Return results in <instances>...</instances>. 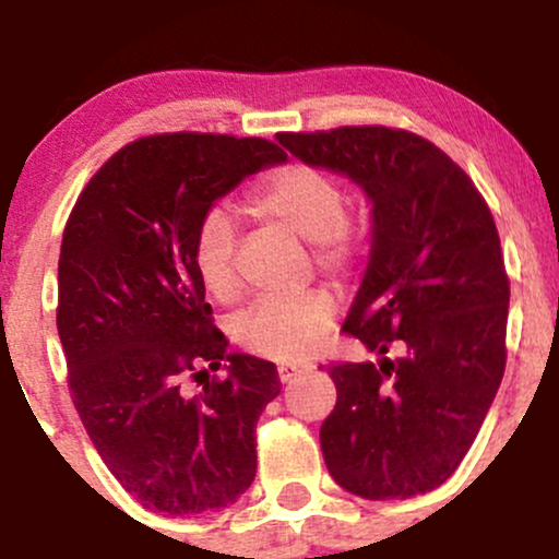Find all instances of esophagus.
I'll return each mask as SVG.
<instances>
[{"label":"esophagus","mask_w":559,"mask_h":559,"mask_svg":"<svg viewBox=\"0 0 559 559\" xmlns=\"http://www.w3.org/2000/svg\"><path fill=\"white\" fill-rule=\"evenodd\" d=\"M297 372H302V367H297V364H281V367H278V380H281V383H289V380L295 378Z\"/></svg>","instance_id":"34e87169"}]
</instances>
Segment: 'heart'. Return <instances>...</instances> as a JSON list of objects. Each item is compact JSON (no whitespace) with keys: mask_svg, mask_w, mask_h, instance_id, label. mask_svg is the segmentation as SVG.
<instances>
[{"mask_svg":"<svg viewBox=\"0 0 559 559\" xmlns=\"http://www.w3.org/2000/svg\"><path fill=\"white\" fill-rule=\"evenodd\" d=\"M251 209L264 219L289 227L313 243L316 262L332 275L354 267L358 230L345 216V190L324 168L289 163L270 174L251 192ZM238 227L225 205L201 216L192 235V267L211 297L230 302L238 297L235 273ZM334 321V299L326 292H308L292 299H264L238 316L235 340L243 350L264 358H302Z\"/></svg>","mask_w":559,"mask_h":559,"instance_id":"heart-1","label":"heart"}]
</instances>
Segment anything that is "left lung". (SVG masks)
<instances>
[{
	"mask_svg": "<svg viewBox=\"0 0 559 559\" xmlns=\"http://www.w3.org/2000/svg\"><path fill=\"white\" fill-rule=\"evenodd\" d=\"M278 144L372 203V249L343 329L378 361L329 364V474L369 501L433 490L477 439L507 367L509 278L490 209L418 133L345 126L278 133Z\"/></svg>",
	"mask_w": 559,
	"mask_h": 559,
	"instance_id": "8db88e82",
	"label": "left lung"
}]
</instances>
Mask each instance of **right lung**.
<instances>
[{
  "label": "right lung",
  "mask_w": 559,
  "mask_h": 559,
  "mask_svg": "<svg viewBox=\"0 0 559 559\" xmlns=\"http://www.w3.org/2000/svg\"><path fill=\"white\" fill-rule=\"evenodd\" d=\"M286 155L264 139L160 133L87 181L58 257V337L93 448L150 512L225 509L257 474V420L281 393L273 361L227 354L192 267L205 211ZM216 368L225 379L207 380ZM187 377H205L195 397Z\"/></svg>",
  "instance_id": "obj_1"
}]
</instances>
